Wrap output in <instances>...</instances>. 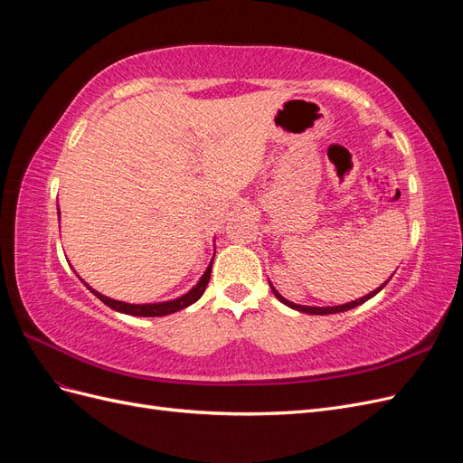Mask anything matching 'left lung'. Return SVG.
Returning a JSON list of instances; mask_svg holds the SVG:
<instances>
[{
    "label": "left lung",
    "mask_w": 463,
    "mask_h": 463,
    "mask_svg": "<svg viewBox=\"0 0 463 463\" xmlns=\"http://www.w3.org/2000/svg\"><path fill=\"white\" fill-rule=\"evenodd\" d=\"M392 278V276H390ZM390 278L386 279V282L381 286V288H376L374 291H371V293H367V296H363V298H359V299H355V301H349V303H345V305H334V307H309V305H298V303H291V301H288L286 298H282L278 293V289L270 284V288H272V291H274V296L282 301L284 305H288V307H291V309H296V311H299V313H307V315H334V313H344V311H349V309H354V307H357V305H361V303H365V301H369L371 298H374L378 291H381L388 282H390Z\"/></svg>",
    "instance_id": "1"
}]
</instances>
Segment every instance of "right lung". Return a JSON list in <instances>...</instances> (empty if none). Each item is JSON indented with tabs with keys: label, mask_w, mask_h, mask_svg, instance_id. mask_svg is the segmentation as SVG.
Here are the masks:
<instances>
[{
	"label": "right lung",
	"mask_w": 463,
	"mask_h": 463,
	"mask_svg": "<svg viewBox=\"0 0 463 463\" xmlns=\"http://www.w3.org/2000/svg\"><path fill=\"white\" fill-rule=\"evenodd\" d=\"M58 216H60V208H58ZM214 260V257H213ZM213 260H210V264L206 266L204 274L201 276V279L197 284H194L187 293H184V296L177 298V299H172V301H162V303H143V305H135V303H125V301H118V299H111V298H106L102 296L100 291L92 289L85 279L80 278V282L85 284L94 296L100 299L104 305H108L109 309H114L118 313H123V315H133V317H165V315H172V313H177L181 309H185V307L193 305L194 301H199L201 296L204 293L206 286H208V279H210V272H213Z\"/></svg>",
	"instance_id": "obj_1"
}]
</instances>
